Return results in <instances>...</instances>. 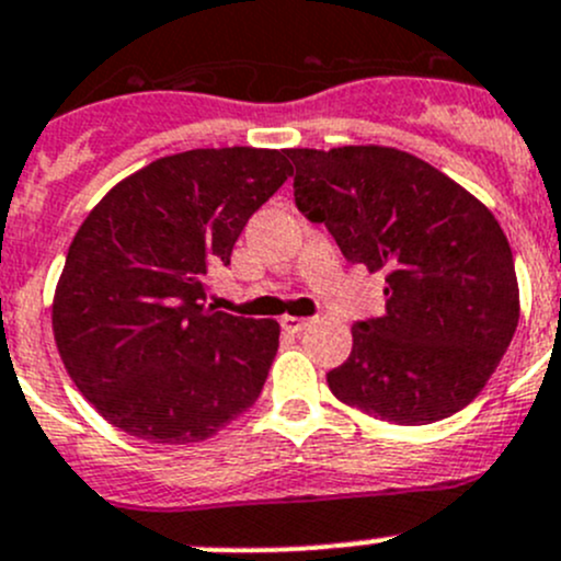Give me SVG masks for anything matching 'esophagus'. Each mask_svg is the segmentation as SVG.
<instances>
[{
	"instance_id": "esophagus-1",
	"label": "esophagus",
	"mask_w": 561,
	"mask_h": 561,
	"mask_svg": "<svg viewBox=\"0 0 561 561\" xmlns=\"http://www.w3.org/2000/svg\"><path fill=\"white\" fill-rule=\"evenodd\" d=\"M309 325H312V320H309V317H293V314L282 317V328L290 333H301L304 328H309Z\"/></svg>"
}]
</instances>
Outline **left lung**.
<instances>
[{
    "instance_id": "left-lung-1",
    "label": "left lung",
    "mask_w": 561,
    "mask_h": 561,
    "mask_svg": "<svg viewBox=\"0 0 561 561\" xmlns=\"http://www.w3.org/2000/svg\"><path fill=\"white\" fill-rule=\"evenodd\" d=\"M293 195L350 263L386 274V314L353 325L328 371L342 404L426 426L463 410L500 366L522 298L505 230L472 192L390 146L287 149Z\"/></svg>"
}]
</instances>
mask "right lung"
I'll return each instance as SVG.
<instances>
[{
    "label": "right lung",
    "mask_w": 561,
    "mask_h": 561,
    "mask_svg": "<svg viewBox=\"0 0 561 561\" xmlns=\"http://www.w3.org/2000/svg\"><path fill=\"white\" fill-rule=\"evenodd\" d=\"M293 173L285 149H192L129 173L89 211L50 304L56 350L129 437L192 445L257 401L279 322L217 312L206 271Z\"/></svg>",
    "instance_id": "add662e5"
}]
</instances>
